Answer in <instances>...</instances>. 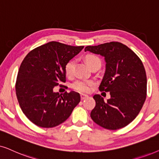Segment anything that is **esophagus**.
<instances>
[{"instance_id": "1", "label": "esophagus", "mask_w": 159, "mask_h": 159, "mask_svg": "<svg viewBox=\"0 0 159 159\" xmlns=\"http://www.w3.org/2000/svg\"><path fill=\"white\" fill-rule=\"evenodd\" d=\"M88 95H86V94H81V99H82V100H83V99H86V98H88Z\"/></svg>"}]
</instances>
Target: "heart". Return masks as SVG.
<instances>
[{"label":"heart","instance_id":"1","mask_svg":"<svg viewBox=\"0 0 159 159\" xmlns=\"http://www.w3.org/2000/svg\"><path fill=\"white\" fill-rule=\"evenodd\" d=\"M85 60L87 65L90 67L92 65L98 64L101 65V61L97 57L94 56L92 54L86 55L85 57ZM74 68H75V60H70L65 65V73L67 75H73ZM93 85V82L92 81H89V80H83L80 79L74 82L73 84V88L74 89L78 91L79 92H89L91 86Z\"/></svg>","mask_w":159,"mask_h":159}]
</instances>
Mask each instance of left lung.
I'll use <instances>...</instances> for the list:
<instances>
[{"label": "left lung", "instance_id": "left-lung-1", "mask_svg": "<svg viewBox=\"0 0 159 159\" xmlns=\"http://www.w3.org/2000/svg\"><path fill=\"white\" fill-rule=\"evenodd\" d=\"M104 57L105 72L99 89L109 92L107 102L99 94L91 118L102 127L116 130L130 124L141 111L147 94L145 67L138 56L126 45L110 42L88 46L85 52Z\"/></svg>", "mask_w": 159, "mask_h": 159}]
</instances>
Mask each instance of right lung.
Instances as JSON below:
<instances>
[{"instance_id":"1","label":"right lung","mask_w":159,"mask_h":159,"mask_svg":"<svg viewBox=\"0 0 159 159\" xmlns=\"http://www.w3.org/2000/svg\"><path fill=\"white\" fill-rule=\"evenodd\" d=\"M84 46L52 41L30 52L19 69L16 94L21 109L35 125L52 128L65 121L81 97L75 92L60 94L54 86L65 81V65Z\"/></svg>"}]
</instances>
